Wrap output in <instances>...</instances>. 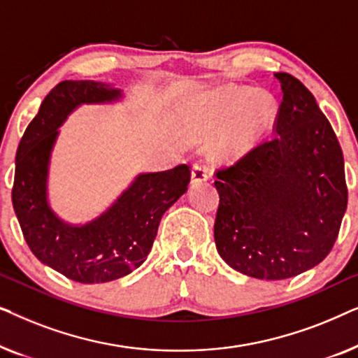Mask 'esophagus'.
<instances>
[{
    "label": "esophagus",
    "instance_id": "obj_1",
    "mask_svg": "<svg viewBox=\"0 0 358 358\" xmlns=\"http://www.w3.org/2000/svg\"><path fill=\"white\" fill-rule=\"evenodd\" d=\"M208 179V168L203 164H194L192 182H205Z\"/></svg>",
    "mask_w": 358,
    "mask_h": 358
}]
</instances>
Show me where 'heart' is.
<instances>
[{
    "label": "heart",
    "mask_w": 358,
    "mask_h": 358,
    "mask_svg": "<svg viewBox=\"0 0 358 358\" xmlns=\"http://www.w3.org/2000/svg\"><path fill=\"white\" fill-rule=\"evenodd\" d=\"M273 119L275 104L267 92L233 85L195 94L180 110L185 136L192 141L215 136L210 151L220 161H238L257 148Z\"/></svg>",
    "instance_id": "1"
}]
</instances>
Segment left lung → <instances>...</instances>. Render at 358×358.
<instances>
[{
	"mask_svg": "<svg viewBox=\"0 0 358 358\" xmlns=\"http://www.w3.org/2000/svg\"><path fill=\"white\" fill-rule=\"evenodd\" d=\"M282 87L275 136L217 173L215 244L234 271L264 280L295 277L326 259L347 208L344 156L305 85Z\"/></svg>",
	"mask_w": 358,
	"mask_h": 358,
	"instance_id": "obj_1",
	"label": "left lung"
}]
</instances>
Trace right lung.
I'll return each instance as SVG.
<instances>
[{"instance_id": "right-lung-1", "label": "right lung", "mask_w": 358, "mask_h": 358, "mask_svg": "<svg viewBox=\"0 0 358 358\" xmlns=\"http://www.w3.org/2000/svg\"><path fill=\"white\" fill-rule=\"evenodd\" d=\"M124 91L109 83L66 80L43 99L16 153L13 207L38 261L80 283L129 275L146 261L164 212L187 192L189 166L140 173L119 197L86 223L58 217L48 200V173L60 127L78 107L114 104Z\"/></svg>"}]
</instances>
